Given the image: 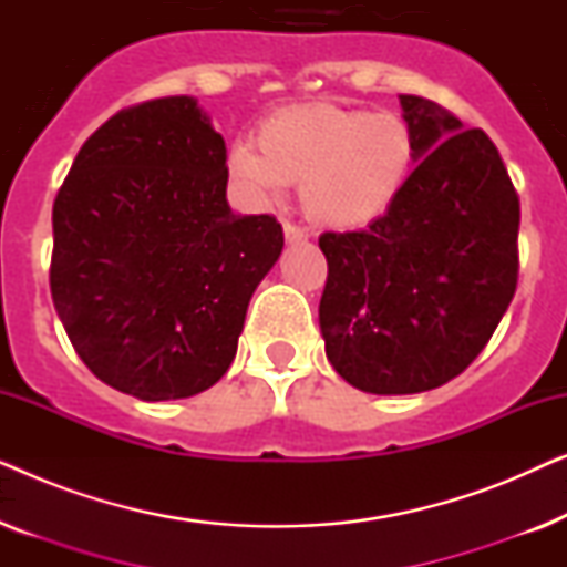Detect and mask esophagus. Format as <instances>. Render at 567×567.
Masks as SVG:
<instances>
[{
  "instance_id": "obj_1",
  "label": "esophagus",
  "mask_w": 567,
  "mask_h": 567,
  "mask_svg": "<svg viewBox=\"0 0 567 567\" xmlns=\"http://www.w3.org/2000/svg\"><path fill=\"white\" fill-rule=\"evenodd\" d=\"M284 237H286V243H305L307 239V231L305 229H299L297 224H284Z\"/></svg>"
}]
</instances>
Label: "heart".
Returning a JSON list of instances; mask_svg holds the SVG:
<instances>
[{
    "instance_id": "1",
    "label": "heart",
    "mask_w": 567,
    "mask_h": 567,
    "mask_svg": "<svg viewBox=\"0 0 567 567\" xmlns=\"http://www.w3.org/2000/svg\"><path fill=\"white\" fill-rule=\"evenodd\" d=\"M417 159V136L400 113L307 103L266 115L255 152L237 144L227 165L252 206H276L286 185L301 183V208L315 224L361 229L390 214Z\"/></svg>"
}]
</instances>
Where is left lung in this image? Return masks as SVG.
Masks as SVG:
<instances>
[{
    "label": "left lung",
    "instance_id": "left-lung-1",
    "mask_svg": "<svg viewBox=\"0 0 567 567\" xmlns=\"http://www.w3.org/2000/svg\"><path fill=\"white\" fill-rule=\"evenodd\" d=\"M421 159L390 214L324 231L320 330L332 369L369 394L460 377L498 328L518 278V196L485 131L400 95Z\"/></svg>",
    "mask_w": 567,
    "mask_h": 567
}]
</instances>
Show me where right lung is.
I'll return each mask as SVG.
<instances>
[{"mask_svg": "<svg viewBox=\"0 0 567 567\" xmlns=\"http://www.w3.org/2000/svg\"><path fill=\"white\" fill-rule=\"evenodd\" d=\"M227 146L196 97L126 107L53 200L51 297L100 382L144 402L208 390L284 250L274 216L227 204Z\"/></svg>", "mask_w": 567, "mask_h": 567, "instance_id": "right-lung-1", "label": "right lung"}]
</instances>
